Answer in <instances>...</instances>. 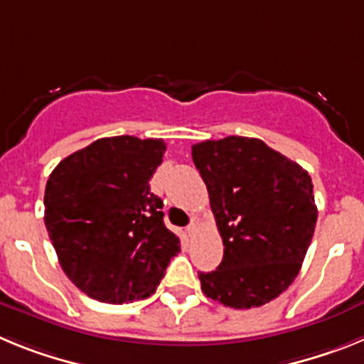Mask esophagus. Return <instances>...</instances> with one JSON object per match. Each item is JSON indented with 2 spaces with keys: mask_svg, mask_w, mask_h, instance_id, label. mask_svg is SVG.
Returning <instances> with one entry per match:
<instances>
[{
  "mask_svg": "<svg viewBox=\"0 0 364 364\" xmlns=\"http://www.w3.org/2000/svg\"><path fill=\"white\" fill-rule=\"evenodd\" d=\"M195 231H197V226H195V224H189V226L186 228V235H188V237H193Z\"/></svg>",
  "mask_w": 364,
  "mask_h": 364,
  "instance_id": "esophagus-1",
  "label": "esophagus"
}]
</instances>
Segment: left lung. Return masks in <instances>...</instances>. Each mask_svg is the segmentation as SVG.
<instances>
[{
  "instance_id": "8db88e82",
  "label": "left lung",
  "mask_w": 364,
  "mask_h": 364,
  "mask_svg": "<svg viewBox=\"0 0 364 364\" xmlns=\"http://www.w3.org/2000/svg\"><path fill=\"white\" fill-rule=\"evenodd\" d=\"M224 244L217 269L198 273L205 297L235 310L262 306L297 277L317 222L314 184L259 138L191 147Z\"/></svg>"
}]
</instances>
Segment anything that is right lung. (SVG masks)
Here are the masks:
<instances>
[{"label": "right lung", "mask_w": 364, "mask_h": 364, "mask_svg": "<svg viewBox=\"0 0 364 364\" xmlns=\"http://www.w3.org/2000/svg\"><path fill=\"white\" fill-rule=\"evenodd\" d=\"M164 140L100 138L54 167L45 186V226L76 288L107 304L154 294L180 240L164 224L149 180Z\"/></svg>", "instance_id": "right-lung-1"}]
</instances>
